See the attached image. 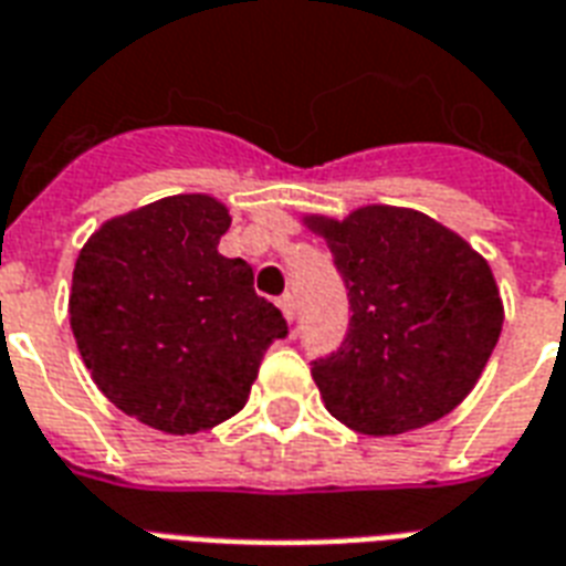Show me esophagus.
I'll return each mask as SVG.
<instances>
[{
    "label": "esophagus",
    "instance_id": "1",
    "mask_svg": "<svg viewBox=\"0 0 566 566\" xmlns=\"http://www.w3.org/2000/svg\"><path fill=\"white\" fill-rule=\"evenodd\" d=\"M279 308H282V314L287 317V321H293V317H296V300H293V293H284V296H279Z\"/></svg>",
    "mask_w": 566,
    "mask_h": 566
}]
</instances>
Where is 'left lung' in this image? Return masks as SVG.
<instances>
[{"label": "left lung", "instance_id": "left-lung-1", "mask_svg": "<svg viewBox=\"0 0 566 566\" xmlns=\"http://www.w3.org/2000/svg\"><path fill=\"white\" fill-rule=\"evenodd\" d=\"M305 226L326 240L350 300L340 347L312 361L326 409L368 437H398L448 416L502 335L490 264L407 207H359L344 222L305 216Z\"/></svg>", "mask_w": 566, "mask_h": 566}]
</instances>
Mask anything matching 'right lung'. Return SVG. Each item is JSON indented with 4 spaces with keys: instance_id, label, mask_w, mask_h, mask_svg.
I'll return each instance as SVG.
<instances>
[{
    "instance_id": "1",
    "label": "right lung",
    "mask_w": 566,
    "mask_h": 566,
    "mask_svg": "<svg viewBox=\"0 0 566 566\" xmlns=\"http://www.w3.org/2000/svg\"><path fill=\"white\" fill-rule=\"evenodd\" d=\"M231 226L210 196H171L115 216L73 266L71 329L103 395L142 424L187 437L249 400L261 359L287 335L243 258L219 254Z\"/></svg>"
}]
</instances>
